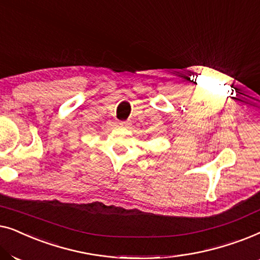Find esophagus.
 Here are the masks:
<instances>
[{
	"instance_id": "1",
	"label": "esophagus",
	"mask_w": 260,
	"mask_h": 260,
	"mask_svg": "<svg viewBox=\"0 0 260 260\" xmlns=\"http://www.w3.org/2000/svg\"><path fill=\"white\" fill-rule=\"evenodd\" d=\"M130 125H131L130 120H120L119 122V126L122 127H130Z\"/></svg>"
}]
</instances>
